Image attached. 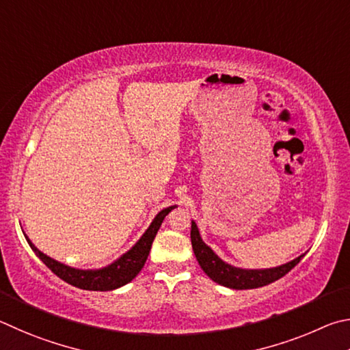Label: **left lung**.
<instances>
[{"mask_svg":"<svg viewBox=\"0 0 350 350\" xmlns=\"http://www.w3.org/2000/svg\"><path fill=\"white\" fill-rule=\"evenodd\" d=\"M191 240L193 254L197 256L198 265L203 269L207 277L218 284L237 291L256 289V287H262L273 283V281L280 280L281 277H284L287 272L292 271L304 256L303 254L299 255L298 258L286 262V265H281L272 269H241L223 261L209 246H207L203 241V238H201L198 226L195 221H192Z\"/></svg>","mask_w":350,"mask_h":350,"instance_id":"left-lung-1","label":"left lung"}]
</instances>
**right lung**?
Segmentation results:
<instances>
[{"instance_id":"obj_1","label":"right lung","mask_w":350,"mask_h":350,"mask_svg":"<svg viewBox=\"0 0 350 350\" xmlns=\"http://www.w3.org/2000/svg\"><path fill=\"white\" fill-rule=\"evenodd\" d=\"M175 207L176 206H169L161 212H158L149 228H147V230L126 254H122L120 258H116L113 262H110V265L100 269H77L67 266L64 262H59L51 258V256H47L46 254H42L26 235L24 237H26L29 246L32 247L36 256H38V258L44 262L57 277L66 281V283L84 291H115L121 286L131 283V281L139 273L147 260V256H149L152 243L155 240L158 229L161 228L163 219L172 209H175Z\"/></svg>"}]
</instances>
